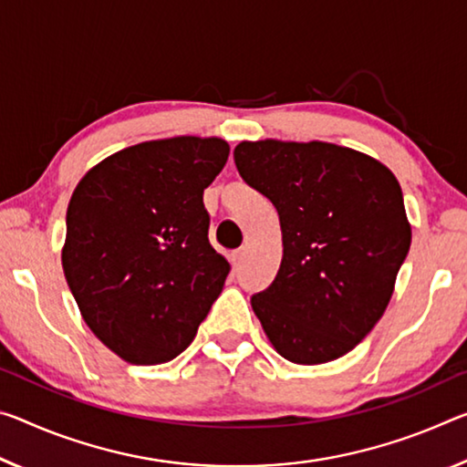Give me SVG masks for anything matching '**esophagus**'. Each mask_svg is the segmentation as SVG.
I'll list each match as a JSON object with an SVG mask.
<instances>
[{
    "label": "esophagus",
    "mask_w": 467,
    "mask_h": 467,
    "mask_svg": "<svg viewBox=\"0 0 467 467\" xmlns=\"http://www.w3.org/2000/svg\"><path fill=\"white\" fill-rule=\"evenodd\" d=\"M243 257H245V249H236L233 254V265H239L243 262Z\"/></svg>",
    "instance_id": "esophagus-1"
}]
</instances>
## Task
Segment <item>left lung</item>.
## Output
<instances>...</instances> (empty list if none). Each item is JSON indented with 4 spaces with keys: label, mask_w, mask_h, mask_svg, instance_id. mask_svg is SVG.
Listing matches in <instances>:
<instances>
[{
    "label": "left lung",
    "mask_w": 467,
    "mask_h": 467,
    "mask_svg": "<svg viewBox=\"0 0 467 467\" xmlns=\"http://www.w3.org/2000/svg\"><path fill=\"white\" fill-rule=\"evenodd\" d=\"M234 164L283 231L276 278L251 297L265 337L293 364L343 358L382 317L411 245L395 174L322 140H243Z\"/></svg>",
    "instance_id": "8db88e82"
}]
</instances>
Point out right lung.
I'll return each instance as SVG.
<instances>
[{"instance_id":"obj_1","label":"right lung","mask_w":467,"mask_h":467,"mask_svg":"<svg viewBox=\"0 0 467 467\" xmlns=\"http://www.w3.org/2000/svg\"><path fill=\"white\" fill-rule=\"evenodd\" d=\"M231 147L172 137L127 147L80 179L62 268L87 327L118 358L166 364L193 343L231 264L207 239L203 191Z\"/></svg>"}]
</instances>
